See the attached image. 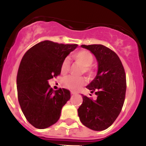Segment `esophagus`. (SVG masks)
Wrapping results in <instances>:
<instances>
[{
    "label": "esophagus",
    "instance_id": "esophagus-1",
    "mask_svg": "<svg viewBox=\"0 0 146 146\" xmlns=\"http://www.w3.org/2000/svg\"><path fill=\"white\" fill-rule=\"evenodd\" d=\"M70 93H71V95H76V94H77L76 92H74V91H71Z\"/></svg>",
    "mask_w": 146,
    "mask_h": 146
}]
</instances>
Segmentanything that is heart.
I'll use <instances>...</instances> for the list:
<instances>
[{"mask_svg":"<svg viewBox=\"0 0 146 146\" xmlns=\"http://www.w3.org/2000/svg\"><path fill=\"white\" fill-rule=\"evenodd\" d=\"M73 58L78 64L81 65L82 66V73H87L88 76H91L93 74L92 69L90 66L94 61V57L90 51L87 50H80L77 52L73 54ZM70 64L68 58H66L63 61L61 66V70L62 73H66L68 71ZM64 85L69 89L77 90L79 88H81L85 84V80L83 78L73 77V76H68L64 79Z\"/></svg>","mask_w":146,"mask_h":146,"instance_id":"obj_1","label":"heart"}]
</instances>
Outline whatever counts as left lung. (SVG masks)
<instances>
[{
    "label": "left lung",
    "mask_w": 146,
    "mask_h": 146,
    "mask_svg": "<svg viewBox=\"0 0 146 146\" xmlns=\"http://www.w3.org/2000/svg\"><path fill=\"white\" fill-rule=\"evenodd\" d=\"M90 51L98 61L97 76L86 88L97 99L81 95L82 104L78 110L84 126L94 131L110 127L120 114L126 95V75L116 53L102 44L81 45Z\"/></svg>",
    "instance_id": "8db88e82"
}]
</instances>
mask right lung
I'll use <instances>...</instances> for the list:
<instances>
[{
	"instance_id": "right-lung-1",
	"label": "right lung",
	"mask_w": 146,
	"mask_h": 146,
	"mask_svg": "<svg viewBox=\"0 0 146 146\" xmlns=\"http://www.w3.org/2000/svg\"><path fill=\"white\" fill-rule=\"evenodd\" d=\"M77 46L42 41L22 58L17 76L18 101L25 117L36 129L56 123L62 107L70 100V91L64 88L54 91L48 80L61 73L63 61Z\"/></svg>"
}]
</instances>
